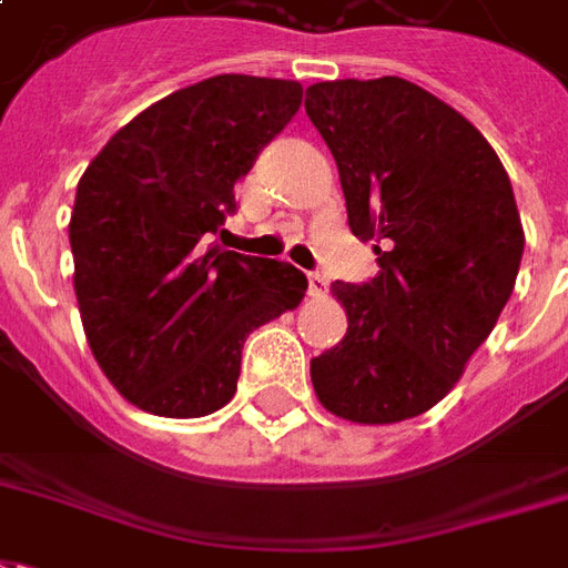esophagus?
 <instances>
[{
  "instance_id": "esophagus-1",
  "label": "esophagus",
  "mask_w": 568,
  "mask_h": 568,
  "mask_svg": "<svg viewBox=\"0 0 568 568\" xmlns=\"http://www.w3.org/2000/svg\"><path fill=\"white\" fill-rule=\"evenodd\" d=\"M326 290H329V281L323 278L320 272H311L308 275V293L314 296V300H320V296H326Z\"/></svg>"
}]
</instances>
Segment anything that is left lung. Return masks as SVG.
<instances>
[{
    "label": "left lung",
    "instance_id": "obj_1",
    "mask_svg": "<svg viewBox=\"0 0 568 568\" xmlns=\"http://www.w3.org/2000/svg\"><path fill=\"white\" fill-rule=\"evenodd\" d=\"M305 113L381 263L362 287L332 284L347 335L311 359V383L341 419H413L449 395L511 296L524 227L509 173L473 122L400 77L314 83Z\"/></svg>",
    "mask_w": 568,
    "mask_h": 568
}]
</instances>
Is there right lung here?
<instances>
[{"label":"right lung","instance_id":"1","mask_svg":"<svg viewBox=\"0 0 568 568\" xmlns=\"http://www.w3.org/2000/svg\"><path fill=\"white\" fill-rule=\"evenodd\" d=\"M300 104L296 80L209 77L119 128L77 182L68 236L83 332L140 410H221L245 338L305 296L296 266L215 245L233 187Z\"/></svg>","mask_w":568,"mask_h":568}]
</instances>
